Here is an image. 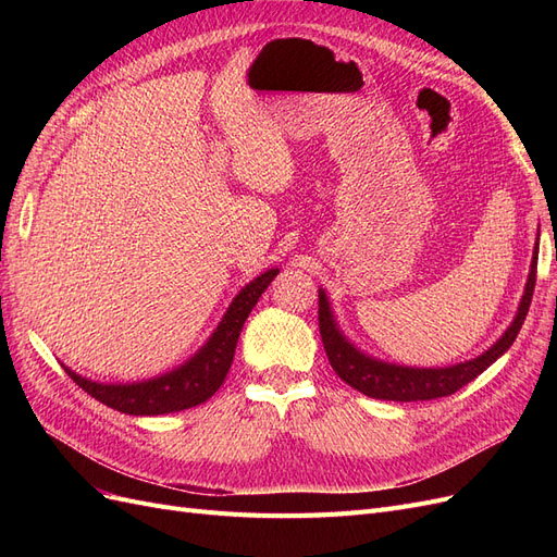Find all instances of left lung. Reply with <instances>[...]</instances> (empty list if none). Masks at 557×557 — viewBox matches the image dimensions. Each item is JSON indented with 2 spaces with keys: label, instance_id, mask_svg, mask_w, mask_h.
<instances>
[{
  "label": "left lung",
  "instance_id": "obj_1",
  "mask_svg": "<svg viewBox=\"0 0 557 557\" xmlns=\"http://www.w3.org/2000/svg\"><path fill=\"white\" fill-rule=\"evenodd\" d=\"M536 256L539 248H534L530 274L525 283V293L518 305V313L509 330L504 332L499 339L487 348L483 356L467 360L453 367H401L381 362L376 358L364 356L362 350L352 346L346 336L342 334L339 325H336L330 299L325 290H318V327L320 336H323V346L327 352V360L332 369L342 381H346L350 387H356L362 395L374 399H387V401H428L436 397H448L455 391H460L462 385L474 381L479 374H483L497 358L511 348L516 336L525 323V315L530 311V301L536 283Z\"/></svg>",
  "mask_w": 557,
  "mask_h": 557
}]
</instances>
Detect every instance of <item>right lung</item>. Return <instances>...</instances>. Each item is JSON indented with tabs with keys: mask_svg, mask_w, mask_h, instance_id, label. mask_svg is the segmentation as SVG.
Instances as JSON below:
<instances>
[{
	"mask_svg": "<svg viewBox=\"0 0 557 557\" xmlns=\"http://www.w3.org/2000/svg\"><path fill=\"white\" fill-rule=\"evenodd\" d=\"M276 274L278 269H269L242 288V293L232 299L215 332L209 336V342L188 362L172 369V372L139 383H97L72 372L70 367H64V372L90 397L121 413L160 416L197 407L223 385L246 318Z\"/></svg>",
	"mask_w": 557,
	"mask_h": 557,
	"instance_id": "1",
	"label": "right lung"
}]
</instances>
